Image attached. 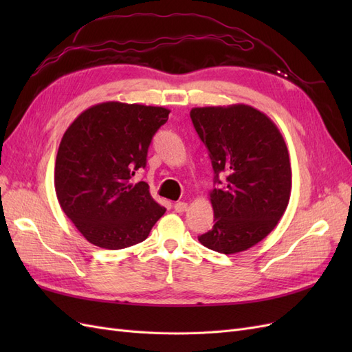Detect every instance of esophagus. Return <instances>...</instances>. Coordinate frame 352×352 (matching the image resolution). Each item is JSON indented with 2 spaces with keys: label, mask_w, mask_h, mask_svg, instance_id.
<instances>
[{
  "label": "esophagus",
  "mask_w": 352,
  "mask_h": 352,
  "mask_svg": "<svg viewBox=\"0 0 352 352\" xmlns=\"http://www.w3.org/2000/svg\"><path fill=\"white\" fill-rule=\"evenodd\" d=\"M173 207H175L176 212H184V211L188 210V204H186V202H182V201H177Z\"/></svg>",
  "instance_id": "esophagus-1"
}]
</instances>
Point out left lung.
Segmentation results:
<instances>
[{
  "instance_id": "left-lung-1",
  "label": "left lung",
  "mask_w": 352,
  "mask_h": 352,
  "mask_svg": "<svg viewBox=\"0 0 352 352\" xmlns=\"http://www.w3.org/2000/svg\"><path fill=\"white\" fill-rule=\"evenodd\" d=\"M190 119L217 185L210 192L214 226L198 241L221 254L248 250L276 228L289 202L292 170L283 136L267 116L245 104L197 107Z\"/></svg>"
}]
</instances>
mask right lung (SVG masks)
Wrapping results in <instances>:
<instances>
[{"mask_svg": "<svg viewBox=\"0 0 352 352\" xmlns=\"http://www.w3.org/2000/svg\"><path fill=\"white\" fill-rule=\"evenodd\" d=\"M170 110L109 101L80 113L61 138L54 185L61 210L88 242L122 250L145 241L166 208L145 182L132 184L146 166L153 136Z\"/></svg>", "mask_w": 352, "mask_h": 352, "instance_id": "1", "label": "right lung"}]
</instances>
